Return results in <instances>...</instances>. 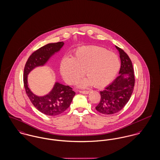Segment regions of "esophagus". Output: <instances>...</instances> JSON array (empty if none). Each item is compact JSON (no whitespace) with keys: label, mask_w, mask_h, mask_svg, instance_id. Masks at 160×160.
Returning a JSON list of instances; mask_svg holds the SVG:
<instances>
[{"label":"esophagus","mask_w":160,"mask_h":160,"mask_svg":"<svg viewBox=\"0 0 160 160\" xmlns=\"http://www.w3.org/2000/svg\"><path fill=\"white\" fill-rule=\"evenodd\" d=\"M80 92L82 93V94H88L89 92V91H80Z\"/></svg>","instance_id":"34e87169"}]
</instances>
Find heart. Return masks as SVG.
<instances>
[{"label": "heart", "mask_w": 160, "mask_h": 160, "mask_svg": "<svg viewBox=\"0 0 160 160\" xmlns=\"http://www.w3.org/2000/svg\"><path fill=\"white\" fill-rule=\"evenodd\" d=\"M119 68L120 61L115 53L98 46H86L77 50L73 58L64 57L60 71L69 84L77 82L85 71L87 78L80 82L79 86L92 85L99 88L108 85Z\"/></svg>", "instance_id": "1"}]
</instances>
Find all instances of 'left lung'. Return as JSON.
I'll return each mask as SVG.
<instances>
[{"mask_svg": "<svg viewBox=\"0 0 160 160\" xmlns=\"http://www.w3.org/2000/svg\"><path fill=\"white\" fill-rule=\"evenodd\" d=\"M119 51L121 62L119 75L104 90L100 91L101 98L96 107L103 114H112L121 110L127 103L133 93L135 75L133 65L128 55L115 46Z\"/></svg>", "mask_w": 160, "mask_h": 160, "instance_id": "1", "label": "left lung"}]
</instances>
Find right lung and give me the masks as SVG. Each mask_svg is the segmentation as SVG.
I'll list each match as a JSON object with an SVG mask.
<instances>
[{"mask_svg":"<svg viewBox=\"0 0 160 160\" xmlns=\"http://www.w3.org/2000/svg\"><path fill=\"white\" fill-rule=\"evenodd\" d=\"M63 42L48 44L34 52L26 62L24 71V84L26 93L37 110L42 113L56 116L62 113L70 106L75 92L70 86L55 82L49 92L43 96L33 94L28 85V75L35 68L44 66L55 53L64 46Z\"/></svg>","mask_w":160,"mask_h":160,"instance_id":"obj_1","label":"right lung"}]
</instances>
